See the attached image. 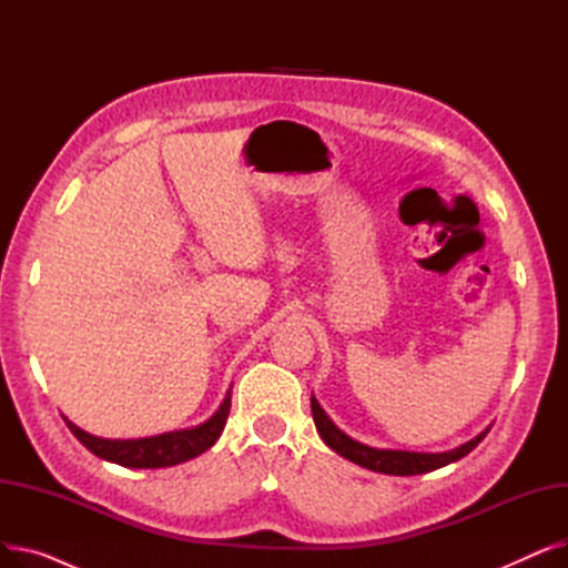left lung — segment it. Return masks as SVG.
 Instances as JSON below:
<instances>
[{
    "instance_id": "left-lung-1",
    "label": "left lung",
    "mask_w": 568,
    "mask_h": 568,
    "mask_svg": "<svg viewBox=\"0 0 568 568\" xmlns=\"http://www.w3.org/2000/svg\"><path fill=\"white\" fill-rule=\"evenodd\" d=\"M311 409H313V419H315V428L320 433V437L324 439L326 446H332L336 454H341L343 458L362 465L366 469L373 471H382V474H394V476H412V474H424V471H433L439 469L449 463L460 460L463 456H467L476 444H479L490 428H486L481 435H476L474 439H469L467 444L458 446V449L444 452V454H414V452H392V449H373V446H366L362 442H356L352 437H347L343 430H338L334 426V422L329 416L324 414V409L320 407V403L315 398H311Z\"/></svg>"
}]
</instances>
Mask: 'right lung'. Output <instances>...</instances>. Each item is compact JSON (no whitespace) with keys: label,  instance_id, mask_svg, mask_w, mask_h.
<instances>
[{"label":"right lung","instance_id":"right-lung-1","mask_svg":"<svg viewBox=\"0 0 568 568\" xmlns=\"http://www.w3.org/2000/svg\"><path fill=\"white\" fill-rule=\"evenodd\" d=\"M230 398L232 394L227 392L223 405L219 412L212 416V419L189 428V430H174V433H163L156 437H142V439H103L97 435H89L69 419L67 426L69 430L87 446L94 456L116 463L122 467H135V469H156V467H172L179 463H186L206 449H212L214 442L221 437L227 414H230Z\"/></svg>","mask_w":568,"mask_h":568}]
</instances>
